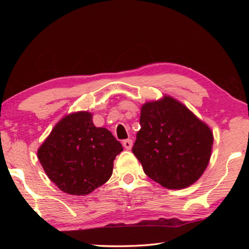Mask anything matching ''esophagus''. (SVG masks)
I'll use <instances>...</instances> for the list:
<instances>
[{"instance_id": "1", "label": "esophagus", "mask_w": 249, "mask_h": 249, "mask_svg": "<svg viewBox=\"0 0 249 249\" xmlns=\"http://www.w3.org/2000/svg\"><path fill=\"white\" fill-rule=\"evenodd\" d=\"M123 146H124V148H126V149H130V148H132V146H133V141L132 140L123 141Z\"/></svg>"}]
</instances>
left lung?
Segmentation results:
<instances>
[{"label": "left lung", "instance_id": "1", "mask_svg": "<svg viewBox=\"0 0 249 249\" xmlns=\"http://www.w3.org/2000/svg\"><path fill=\"white\" fill-rule=\"evenodd\" d=\"M140 124L132 151L150 179L183 189L200 178L213 145L208 125L170 96L142 105Z\"/></svg>", "mask_w": 249, "mask_h": 249}]
</instances>
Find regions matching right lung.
<instances>
[{
    "instance_id": "add662e5",
    "label": "right lung",
    "mask_w": 249,
    "mask_h": 249,
    "mask_svg": "<svg viewBox=\"0 0 249 249\" xmlns=\"http://www.w3.org/2000/svg\"><path fill=\"white\" fill-rule=\"evenodd\" d=\"M122 150L108 129L95 127L89 112H78L54 126L39 147L38 159L60 190L83 196L111 178L113 161Z\"/></svg>"
}]
</instances>
